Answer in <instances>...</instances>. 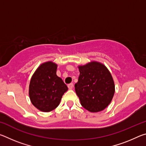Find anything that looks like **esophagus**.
Segmentation results:
<instances>
[{"label":"esophagus","mask_w":146,"mask_h":146,"mask_svg":"<svg viewBox=\"0 0 146 146\" xmlns=\"http://www.w3.org/2000/svg\"><path fill=\"white\" fill-rule=\"evenodd\" d=\"M68 87L69 88V90H72L73 88V84H70L68 85Z\"/></svg>","instance_id":"34e87169"}]
</instances>
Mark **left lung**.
I'll use <instances>...</instances> for the list:
<instances>
[{"mask_svg": "<svg viewBox=\"0 0 146 146\" xmlns=\"http://www.w3.org/2000/svg\"><path fill=\"white\" fill-rule=\"evenodd\" d=\"M80 75L75 92L82 107L92 113L102 111L109 106L115 88L110 71L102 63L91 61L78 66Z\"/></svg>", "mask_w": 146, "mask_h": 146, "instance_id": "left-lung-1", "label": "left lung"}]
</instances>
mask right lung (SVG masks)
I'll use <instances>...</instances> for the list:
<instances>
[{"instance_id": "1", "label": "right lung", "mask_w": 146, "mask_h": 146, "mask_svg": "<svg viewBox=\"0 0 146 146\" xmlns=\"http://www.w3.org/2000/svg\"><path fill=\"white\" fill-rule=\"evenodd\" d=\"M57 64L52 61L41 64L32 75L29 96L35 107L42 112L55 110L68 88L56 75Z\"/></svg>"}]
</instances>
